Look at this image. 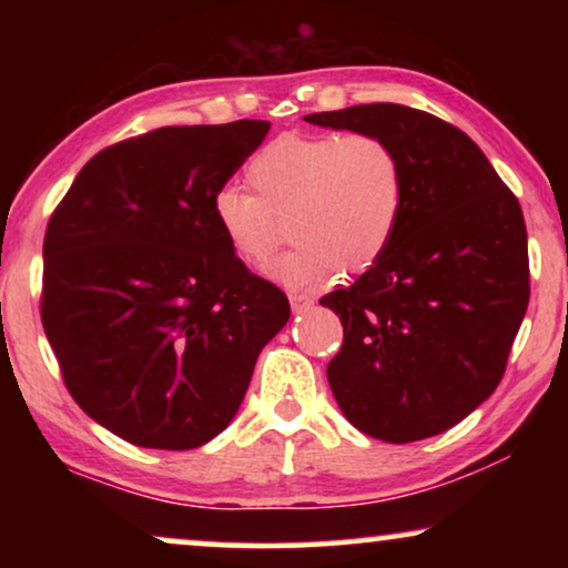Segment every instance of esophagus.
Segmentation results:
<instances>
[{"mask_svg":"<svg viewBox=\"0 0 568 568\" xmlns=\"http://www.w3.org/2000/svg\"><path fill=\"white\" fill-rule=\"evenodd\" d=\"M290 305H292V313H305L315 305V297L313 294H305V292H292L290 294Z\"/></svg>","mask_w":568,"mask_h":568,"instance_id":"esophagus-1","label":"esophagus"}]
</instances>
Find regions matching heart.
Wrapping results in <instances>:
<instances>
[{
  "instance_id": "obj_1",
  "label": "heart",
  "mask_w": 568,
  "mask_h": 568,
  "mask_svg": "<svg viewBox=\"0 0 568 568\" xmlns=\"http://www.w3.org/2000/svg\"><path fill=\"white\" fill-rule=\"evenodd\" d=\"M251 191L224 185L212 220L247 266H261L282 240L294 245L271 263L286 290H315L344 274H362L390 247L406 206L400 154L372 134H278L245 168Z\"/></svg>"
}]
</instances>
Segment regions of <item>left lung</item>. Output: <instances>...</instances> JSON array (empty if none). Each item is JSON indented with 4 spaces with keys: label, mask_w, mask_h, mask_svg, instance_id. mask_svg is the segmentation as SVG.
<instances>
[{
    "label": "left lung",
    "mask_w": 568,
    "mask_h": 568,
    "mask_svg": "<svg viewBox=\"0 0 568 568\" xmlns=\"http://www.w3.org/2000/svg\"><path fill=\"white\" fill-rule=\"evenodd\" d=\"M372 134L406 170L390 247L321 300L344 325L328 364L338 408L369 437L406 445L460 424L496 390L530 300L525 216L486 154L437 115L395 103L310 113Z\"/></svg>",
    "instance_id": "obj_1"
}]
</instances>
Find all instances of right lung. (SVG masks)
<instances>
[{
	"label": "right lung",
	"instance_id": "obj_1",
	"mask_svg": "<svg viewBox=\"0 0 568 568\" xmlns=\"http://www.w3.org/2000/svg\"><path fill=\"white\" fill-rule=\"evenodd\" d=\"M268 121L165 126L98 152L51 214L41 317L67 390L136 447L193 449L227 429L290 300L251 274L212 199Z\"/></svg>",
	"mask_w": 568,
	"mask_h": 568
}]
</instances>
